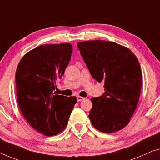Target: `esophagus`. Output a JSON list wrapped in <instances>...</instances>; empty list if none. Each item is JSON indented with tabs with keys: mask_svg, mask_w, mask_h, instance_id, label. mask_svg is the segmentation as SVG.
I'll return each instance as SVG.
<instances>
[{
	"mask_svg": "<svg viewBox=\"0 0 160 160\" xmlns=\"http://www.w3.org/2000/svg\"><path fill=\"white\" fill-rule=\"evenodd\" d=\"M77 99H78V101L79 102V101H83V100H85V98H83V97L80 96V95H78V96H77Z\"/></svg>",
	"mask_w": 160,
	"mask_h": 160,
	"instance_id": "esophagus-1",
	"label": "esophagus"
}]
</instances>
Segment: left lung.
<instances>
[{"label": "left lung", "mask_w": 160, "mask_h": 160, "mask_svg": "<svg viewBox=\"0 0 160 160\" xmlns=\"http://www.w3.org/2000/svg\"><path fill=\"white\" fill-rule=\"evenodd\" d=\"M78 48L92 77L104 82V93L91 98V123L104 133L122 129L129 123L141 92L138 59L126 47L105 40L78 42Z\"/></svg>", "instance_id": "8db88e82"}]
</instances>
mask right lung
<instances>
[{"label":"right lung","instance_id":"1","mask_svg":"<svg viewBox=\"0 0 160 160\" xmlns=\"http://www.w3.org/2000/svg\"><path fill=\"white\" fill-rule=\"evenodd\" d=\"M72 52L70 43L44 44L31 50L16 72L19 108L27 122L45 136L57 135L68 125L76 97L56 94V81L64 75Z\"/></svg>","mask_w":160,"mask_h":160}]
</instances>
